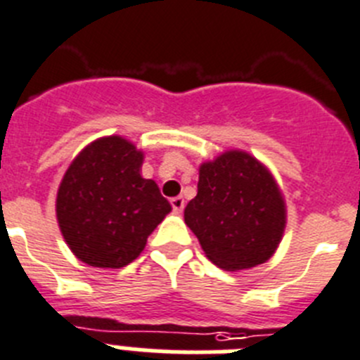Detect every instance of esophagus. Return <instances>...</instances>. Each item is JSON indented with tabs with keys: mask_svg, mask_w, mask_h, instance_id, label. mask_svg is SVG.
Instances as JSON below:
<instances>
[{
	"mask_svg": "<svg viewBox=\"0 0 360 360\" xmlns=\"http://www.w3.org/2000/svg\"><path fill=\"white\" fill-rule=\"evenodd\" d=\"M170 204H172L174 212L181 213V212H183V208H184V199L181 195L179 197H174V199L170 200Z\"/></svg>",
	"mask_w": 360,
	"mask_h": 360,
	"instance_id": "34e87169",
	"label": "esophagus"
}]
</instances>
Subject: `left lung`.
Here are the masks:
<instances>
[{
  "instance_id": "obj_1",
  "label": "left lung",
  "mask_w": 360,
  "mask_h": 360,
  "mask_svg": "<svg viewBox=\"0 0 360 360\" xmlns=\"http://www.w3.org/2000/svg\"><path fill=\"white\" fill-rule=\"evenodd\" d=\"M285 220V200L274 177L242 150L200 165L197 195L184 208V222L206 257L226 271L267 262L283 236Z\"/></svg>"
}]
</instances>
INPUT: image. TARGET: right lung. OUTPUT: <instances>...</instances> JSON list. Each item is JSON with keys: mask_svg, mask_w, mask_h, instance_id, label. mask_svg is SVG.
<instances>
[{"mask_svg": "<svg viewBox=\"0 0 360 360\" xmlns=\"http://www.w3.org/2000/svg\"><path fill=\"white\" fill-rule=\"evenodd\" d=\"M143 152L120 136L87 145L60 181L57 220L77 258L91 267L120 269L140 257L172 206L140 174Z\"/></svg>", "mask_w": 360, "mask_h": 360, "instance_id": "add662e5", "label": "right lung"}]
</instances>
